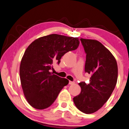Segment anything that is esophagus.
I'll return each mask as SVG.
<instances>
[{
  "label": "esophagus",
  "instance_id": "1",
  "mask_svg": "<svg viewBox=\"0 0 129 129\" xmlns=\"http://www.w3.org/2000/svg\"><path fill=\"white\" fill-rule=\"evenodd\" d=\"M69 84L70 85H73V84H74V81H69Z\"/></svg>",
  "mask_w": 129,
  "mask_h": 129
}]
</instances>
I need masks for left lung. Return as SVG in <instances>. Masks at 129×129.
Wrapping results in <instances>:
<instances>
[{
  "instance_id": "1",
  "label": "left lung",
  "mask_w": 129,
  "mask_h": 129,
  "mask_svg": "<svg viewBox=\"0 0 129 129\" xmlns=\"http://www.w3.org/2000/svg\"><path fill=\"white\" fill-rule=\"evenodd\" d=\"M85 52V72L91 76L89 83L78 84L81 91L73 101L82 112L90 114L102 107L111 96L116 86L118 74L116 60L112 53L100 42L80 39Z\"/></svg>"
}]
</instances>
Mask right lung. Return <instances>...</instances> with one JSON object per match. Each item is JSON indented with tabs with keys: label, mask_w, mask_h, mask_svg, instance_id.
Returning <instances> with one entry per match:
<instances>
[{
	"label": "right lung",
	"mask_w": 129,
	"mask_h": 129,
	"mask_svg": "<svg viewBox=\"0 0 129 129\" xmlns=\"http://www.w3.org/2000/svg\"><path fill=\"white\" fill-rule=\"evenodd\" d=\"M77 37L51 34L40 37L28 46L21 59L20 77L24 96L31 106L44 109L53 103L60 91L69 84L49 72L54 62L69 51L77 49Z\"/></svg>",
	"instance_id": "right-lung-1"
}]
</instances>
